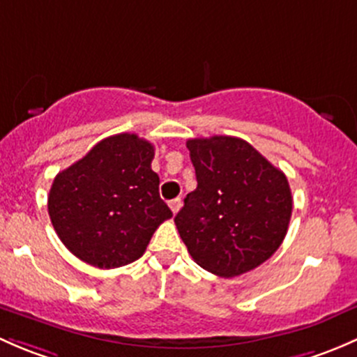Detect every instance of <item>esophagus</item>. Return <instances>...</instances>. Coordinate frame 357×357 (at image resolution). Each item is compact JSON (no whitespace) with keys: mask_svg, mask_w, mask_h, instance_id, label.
<instances>
[{"mask_svg":"<svg viewBox=\"0 0 357 357\" xmlns=\"http://www.w3.org/2000/svg\"><path fill=\"white\" fill-rule=\"evenodd\" d=\"M180 208H182V199H180V197H177V199H174V201H170V209H172V213H174V215H177Z\"/></svg>","mask_w":357,"mask_h":357,"instance_id":"esophagus-1","label":"esophagus"}]
</instances>
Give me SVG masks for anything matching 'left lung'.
I'll use <instances>...</instances> for the list:
<instances>
[{
  "label": "left lung",
  "instance_id": "left-lung-1",
  "mask_svg": "<svg viewBox=\"0 0 357 357\" xmlns=\"http://www.w3.org/2000/svg\"><path fill=\"white\" fill-rule=\"evenodd\" d=\"M197 178L175 216L192 259L232 278L264 263L287 234L292 192L287 177L244 139H189Z\"/></svg>",
  "mask_w": 357,
  "mask_h": 357
}]
</instances>
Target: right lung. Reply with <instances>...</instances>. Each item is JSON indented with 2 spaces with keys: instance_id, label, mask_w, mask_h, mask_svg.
Returning <instances> with one entry per match:
<instances>
[{
  "instance_id": "add662e5",
  "label": "right lung",
  "mask_w": 357,
  "mask_h": 357,
  "mask_svg": "<svg viewBox=\"0 0 357 357\" xmlns=\"http://www.w3.org/2000/svg\"><path fill=\"white\" fill-rule=\"evenodd\" d=\"M153 158L149 141L116 134L54 177L47 211L73 256L109 270L144 255L154 230L172 218Z\"/></svg>"
}]
</instances>
